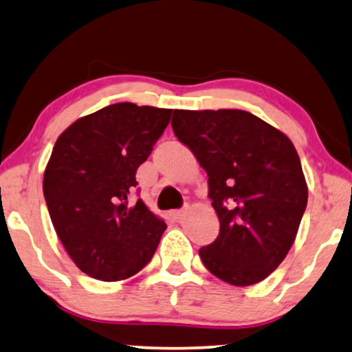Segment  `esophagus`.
I'll use <instances>...</instances> for the list:
<instances>
[{"instance_id":"1","label":"esophagus","mask_w":352,"mask_h":352,"mask_svg":"<svg viewBox=\"0 0 352 352\" xmlns=\"http://www.w3.org/2000/svg\"><path fill=\"white\" fill-rule=\"evenodd\" d=\"M186 214V211L185 209H179V211H172L170 212V216H172V219H175V221H180V219H184V216Z\"/></svg>"}]
</instances>
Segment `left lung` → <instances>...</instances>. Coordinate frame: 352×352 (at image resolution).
Instances as JSON below:
<instances>
[{
    "instance_id": "8db88e82",
    "label": "left lung",
    "mask_w": 352,
    "mask_h": 352,
    "mask_svg": "<svg viewBox=\"0 0 352 352\" xmlns=\"http://www.w3.org/2000/svg\"><path fill=\"white\" fill-rule=\"evenodd\" d=\"M172 130L208 173L219 235L203 263L232 286H252L281 265L307 206L291 140L245 110H173Z\"/></svg>"
}]
</instances>
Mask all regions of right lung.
Masks as SVG:
<instances>
[{
	"label": "right lung",
	"instance_id": "right-lung-1",
	"mask_svg": "<svg viewBox=\"0 0 352 352\" xmlns=\"http://www.w3.org/2000/svg\"><path fill=\"white\" fill-rule=\"evenodd\" d=\"M170 113L131 102L113 104L76 120L53 146L43 197L71 260L91 278H130L159 245L166 222L141 199L128 206V197Z\"/></svg>",
	"mask_w": 352,
	"mask_h": 352
}]
</instances>
